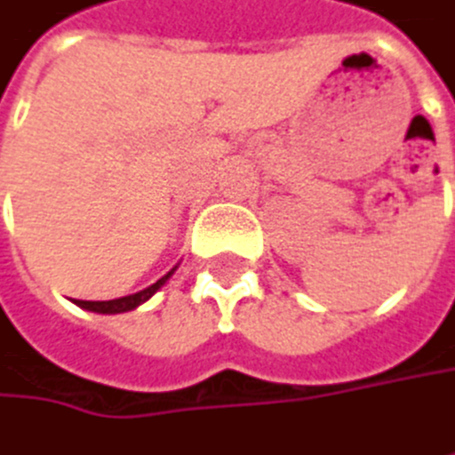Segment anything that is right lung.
<instances>
[{
	"label": "right lung",
	"mask_w": 455,
	"mask_h": 455,
	"mask_svg": "<svg viewBox=\"0 0 455 455\" xmlns=\"http://www.w3.org/2000/svg\"><path fill=\"white\" fill-rule=\"evenodd\" d=\"M174 273V268L169 270L164 278H158L153 286H148L143 291H138V294H130V297H122V299H108V302H83V299H77V305L80 307H85V310H93V312H104V315H114V312H127V310H135L138 305H143L148 302L166 281H169V275Z\"/></svg>",
	"instance_id": "right-lung-1"
}]
</instances>
